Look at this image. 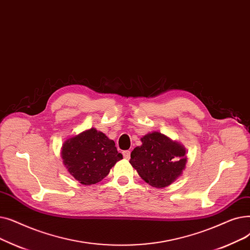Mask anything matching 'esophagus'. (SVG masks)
Listing matches in <instances>:
<instances>
[{
    "instance_id": "34e87169",
    "label": "esophagus",
    "mask_w": 250,
    "mask_h": 250,
    "mask_svg": "<svg viewBox=\"0 0 250 250\" xmlns=\"http://www.w3.org/2000/svg\"><path fill=\"white\" fill-rule=\"evenodd\" d=\"M123 157L125 159H130V150H124L123 151Z\"/></svg>"
}]
</instances>
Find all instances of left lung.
<instances>
[{
  "label": "left lung",
  "instance_id": "obj_1",
  "mask_svg": "<svg viewBox=\"0 0 250 250\" xmlns=\"http://www.w3.org/2000/svg\"><path fill=\"white\" fill-rule=\"evenodd\" d=\"M141 142L132 150L130 164L146 183L164 188L181 176L187 163L182 145L160 132L146 134Z\"/></svg>",
  "mask_w": 250,
  "mask_h": 250
}]
</instances>
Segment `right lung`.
I'll use <instances>...</instances> for the list:
<instances>
[{
	"label": "right lung",
	"instance_id": "1",
	"mask_svg": "<svg viewBox=\"0 0 250 250\" xmlns=\"http://www.w3.org/2000/svg\"><path fill=\"white\" fill-rule=\"evenodd\" d=\"M61 156L68 172L83 185L102 181L123 159L114 140L94 128L65 140Z\"/></svg>",
	"mask_w": 250,
	"mask_h": 250
}]
</instances>
